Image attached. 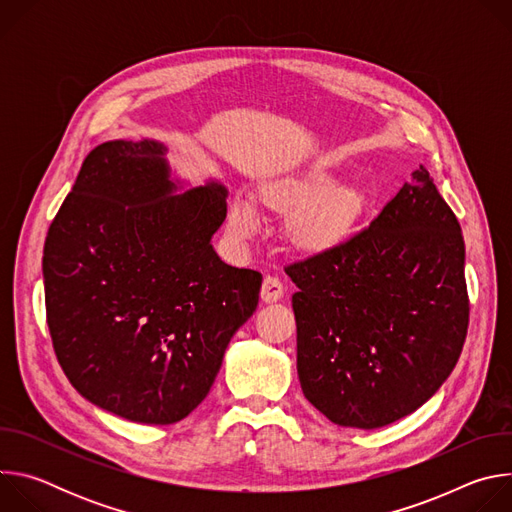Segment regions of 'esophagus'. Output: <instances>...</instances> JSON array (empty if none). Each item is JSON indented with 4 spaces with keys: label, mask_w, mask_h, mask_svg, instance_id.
I'll use <instances>...</instances> for the list:
<instances>
[{
    "label": "esophagus",
    "mask_w": 512,
    "mask_h": 512,
    "mask_svg": "<svg viewBox=\"0 0 512 512\" xmlns=\"http://www.w3.org/2000/svg\"><path fill=\"white\" fill-rule=\"evenodd\" d=\"M283 291H285L283 283H281L277 277L267 275V277L263 279V285H261V300H263L265 304H273V302H277V300L283 298Z\"/></svg>",
    "instance_id": "esophagus-1"
}]
</instances>
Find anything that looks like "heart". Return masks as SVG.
Here are the masks:
<instances>
[{"mask_svg": "<svg viewBox=\"0 0 512 512\" xmlns=\"http://www.w3.org/2000/svg\"><path fill=\"white\" fill-rule=\"evenodd\" d=\"M263 202L283 214L287 239L302 253L320 255L342 247L364 212L369 194L358 184H342V174L328 168H310L302 174L285 176L265 186ZM259 210L245 194L229 202V229L235 239L245 241L259 229Z\"/></svg>", "mask_w": 512, "mask_h": 512, "instance_id": "obj_1", "label": "heart"}]
</instances>
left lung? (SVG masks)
Returning <instances> with one entry per match:
<instances>
[{"label":"left lung","mask_w":512,"mask_h":512,"mask_svg":"<svg viewBox=\"0 0 512 512\" xmlns=\"http://www.w3.org/2000/svg\"><path fill=\"white\" fill-rule=\"evenodd\" d=\"M369 229L294 263L298 377L344 427L389 425L429 401L468 330L466 247L456 214L419 166Z\"/></svg>","instance_id":"1"}]
</instances>
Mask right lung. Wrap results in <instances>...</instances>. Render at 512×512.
<instances>
[{
	"label": "right lung",
	"instance_id": "obj_1",
	"mask_svg": "<svg viewBox=\"0 0 512 512\" xmlns=\"http://www.w3.org/2000/svg\"><path fill=\"white\" fill-rule=\"evenodd\" d=\"M227 188H192L156 139H115L85 158L48 229L46 318L60 367L87 401L168 425L208 395L261 273L212 247Z\"/></svg>",
	"mask_w": 512,
	"mask_h": 512
}]
</instances>
